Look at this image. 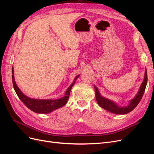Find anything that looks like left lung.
<instances>
[{"label": "left lung", "instance_id": "1", "mask_svg": "<svg viewBox=\"0 0 154 154\" xmlns=\"http://www.w3.org/2000/svg\"><path fill=\"white\" fill-rule=\"evenodd\" d=\"M148 81V76H147V72L146 69L145 71V76H144V80L141 85L140 89H139L137 94L134 98L130 101V103L128 106L125 107V108H122V107L118 106L117 105L115 104L113 101H112L109 100L104 98L100 96L98 90L96 87H95L96 90V99L98 105L102 107V108L108 110L111 112L116 114H127L130 112H131L136 108V106L139 104V102L141 100L142 97L144 94V92L145 91V88L146 86V83Z\"/></svg>", "mask_w": 154, "mask_h": 154}]
</instances>
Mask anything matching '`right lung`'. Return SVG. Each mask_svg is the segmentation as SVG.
Instances as JSON below:
<instances>
[{"label": "right lung", "mask_w": 154, "mask_h": 154, "mask_svg": "<svg viewBox=\"0 0 154 154\" xmlns=\"http://www.w3.org/2000/svg\"><path fill=\"white\" fill-rule=\"evenodd\" d=\"M12 82L13 87L18 97H19L20 100L23 102V103L27 108L29 109L32 111L35 112L36 113L40 114H48L51 112L60 108V107L66 105L69 98L70 92H71V88L74 84V82H74L72 83L71 86L68 88V89L66 92L65 96L61 97V98L57 100H36L30 98V97H28L23 94L19 89V88L17 87L15 80H14L13 68H12ZM78 77V76L76 77L74 81L76 80Z\"/></svg>", "instance_id": "1"}]
</instances>
